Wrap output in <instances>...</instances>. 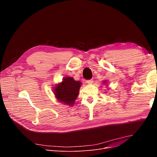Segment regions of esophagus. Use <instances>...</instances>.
<instances>
[{"instance_id": "obj_1", "label": "esophagus", "mask_w": 157, "mask_h": 157, "mask_svg": "<svg viewBox=\"0 0 157 157\" xmlns=\"http://www.w3.org/2000/svg\"><path fill=\"white\" fill-rule=\"evenodd\" d=\"M86 82H87V83L89 84H92L94 81H93V79H89V80H87Z\"/></svg>"}]
</instances>
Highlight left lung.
<instances>
[{
  "instance_id": "1",
  "label": "left lung",
  "mask_w": 157,
  "mask_h": 157,
  "mask_svg": "<svg viewBox=\"0 0 157 157\" xmlns=\"http://www.w3.org/2000/svg\"><path fill=\"white\" fill-rule=\"evenodd\" d=\"M104 81V84H105V83L107 82V81Z\"/></svg>"
}]
</instances>
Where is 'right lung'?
Returning <instances> with one entry per match:
<instances>
[{
	"label": "right lung",
	"mask_w": 157,
	"mask_h": 157,
	"mask_svg": "<svg viewBox=\"0 0 157 157\" xmlns=\"http://www.w3.org/2000/svg\"><path fill=\"white\" fill-rule=\"evenodd\" d=\"M81 82L72 77H65L61 83L54 87V94L58 101L64 104L73 105L79 94Z\"/></svg>",
	"instance_id": "right-lung-1"
}]
</instances>
